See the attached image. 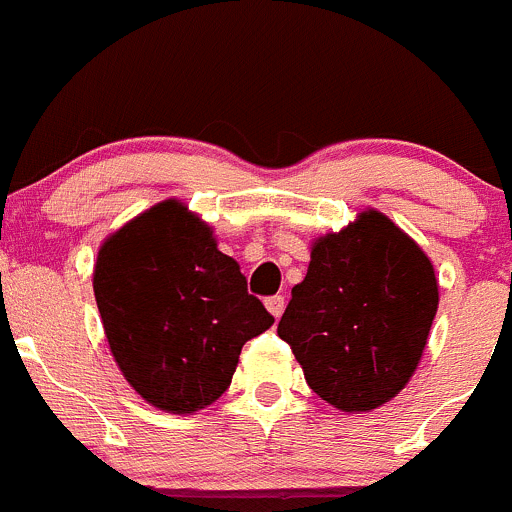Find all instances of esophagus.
Segmentation results:
<instances>
[{"label": "esophagus", "mask_w": 512, "mask_h": 512, "mask_svg": "<svg viewBox=\"0 0 512 512\" xmlns=\"http://www.w3.org/2000/svg\"><path fill=\"white\" fill-rule=\"evenodd\" d=\"M266 309H269V314L274 316V319H279L286 309L284 296H269V299H266Z\"/></svg>", "instance_id": "obj_1"}]
</instances>
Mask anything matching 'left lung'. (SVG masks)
Wrapping results in <instances>:
<instances>
[{"mask_svg":"<svg viewBox=\"0 0 512 512\" xmlns=\"http://www.w3.org/2000/svg\"><path fill=\"white\" fill-rule=\"evenodd\" d=\"M440 304L435 266L392 218L367 208L311 243L279 321L306 384L342 412H369L415 374Z\"/></svg>","mask_w":512,"mask_h":512,"instance_id":"obj_1","label":"left lung"}]
</instances>
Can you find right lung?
<instances>
[{
	"label": "right lung",
	"mask_w": 512,
	"mask_h": 512,
	"mask_svg": "<svg viewBox=\"0 0 512 512\" xmlns=\"http://www.w3.org/2000/svg\"><path fill=\"white\" fill-rule=\"evenodd\" d=\"M107 344L130 387L163 412L193 415L231 384L248 339L274 316L246 291L238 261L178 198L102 241L92 274Z\"/></svg>",
	"instance_id": "right-lung-1"
}]
</instances>
